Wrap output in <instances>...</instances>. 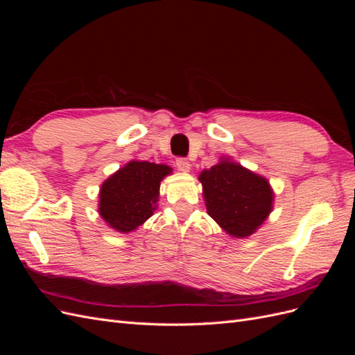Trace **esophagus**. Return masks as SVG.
<instances>
[{"label":"esophagus","instance_id":"obj_1","mask_svg":"<svg viewBox=\"0 0 355 355\" xmlns=\"http://www.w3.org/2000/svg\"><path fill=\"white\" fill-rule=\"evenodd\" d=\"M176 166H178V168H179L180 171H189V170H191L189 161H188L187 158H184V157H179V158L176 159Z\"/></svg>","mask_w":355,"mask_h":355}]
</instances>
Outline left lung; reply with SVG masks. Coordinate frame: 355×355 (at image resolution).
Returning <instances> with one entry per match:
<instances>
[{"label":"left lung","mask_w":355,"mask_h":355,"mask_svg":"<svg viewBox=\"0 0 355 355\" xmlns=\"http://www.w3.org/2000/svg\"><path fill=\"white\" fill-rule=\"evenodd\" d=\"M209 216L234 237H247L261 227L272 206L268 180L223 159L200 175Z\"/></svg>","instance_id":"1"}]
</instances>
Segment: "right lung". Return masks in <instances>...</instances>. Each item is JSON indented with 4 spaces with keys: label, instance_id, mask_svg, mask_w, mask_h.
I'll list each match as a JSON object with an SVG mask.
<instances>
[{
    "label": "right lung",
    "instance_id": "1",
    "mask_svg": "<svg viewBox=\"0 0 355 355\" xmlns=\"http://www.w3.org/2000/svg\"><path fill=\"white\" fill-rule=\"evenodd\" d=\"M171 171L168 166L130 161L101 188V216L110 227L130 232L153 216L159 182Z\"/></svg>",
    "mask_w": 355,
    "mask_h": 355
}]
</instances>
